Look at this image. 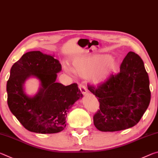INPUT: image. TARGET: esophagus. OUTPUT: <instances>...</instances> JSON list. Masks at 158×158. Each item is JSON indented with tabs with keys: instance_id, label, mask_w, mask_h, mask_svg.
Returning <instances> with one entry per match:
<instances>
[{
	"instance_id": "esophagus-1",
	"label": "esophagus",
	"mask_w": 158,
	"mask_h": 158,
	"mask_svg": "<svg viewBox=\"0 0 158 158\" xmlns=\"http://www.w3.org/2000/svg\"><path fill=\"white\" fill-rule=\"evenodd\" d=\"M79 89H80V91H81V93L82 94L85 95V94H86L87 89H86V87H85L84 85H82V84L80 85H79Z\"/></svg>"
}]
</instances>
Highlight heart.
<instances>
[{
	"instance_id": "b5f03b06",
	"label": "heart",
	"mask_w": 158,
	"mask_h": 158,
	"mask_svg": "<svg viewBox=\"0 0 158 158\" xmlns=\"http://www.w3.org/2000/svg\"><path fill=\"white\" fill-rule=\"evenodd\" d=\"M118 59L107 55L87 54L74 57L71 70L82 77H87L94 85L103 83L118 69Z\"/></svg>"
}]
</instances>
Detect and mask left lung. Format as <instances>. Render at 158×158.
Listing matches in <instances>:
<instances>
[{"mask_svg": "<svg viewBox=\"0 0 158 158\" xmlns=\"http://www.w3.org/2000/svg\"><path fill=\"white\" fill-rule=\"evenodd\" d=\"M149 85L143 60L134 52H129L121 64L120 73L111 75L97 87L88 85L100 103L99 110L93 117L97 130L116 131L136 125L149 106Z\"/></svg>", "mask_w": 158, "mask_h": 158, "instance_id": "8db88e82", "label": "left lung"}]
</instances>
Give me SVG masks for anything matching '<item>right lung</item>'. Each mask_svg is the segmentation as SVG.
Instances as JSON below:
<instances>
[{
  "mask_svg": "<svg viewBox=\"0 0 158 158\" xmlns=\"http://www.w3.org/2000/svg\"><path fill=\"white\" fill-rule=\"evenodd\" d=\"M61 71V64L54 55L40 51L27 52L12 65L7 82V104L27 130L55 134L66 127L67 113L82 94L76 83L64 86L56 82ZM30 77L40 82V89L32 97L25 94L23 87Z\"/></svg>",
  "mask_w": 158,
  "mask_h": 158,
  "instance_id": "1",
  "label": "right lung"
}]
</instances>
